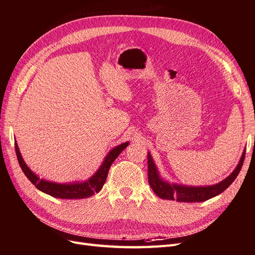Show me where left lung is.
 <instances>
[{"mask_svg": "<svg viewBox=\"0 0 255 255\" xmlns=\"http://www.w3.org/2000/svg\"><path fill=\"white\" fill-rule=\"evenodd\" d=\"M246 149H244L240 160L235 170L225 178L223 181L214 185L206 186H188L181 185L178 183H170V182L162 179L159 174L157 167L153 160L152 155L147 153V177L148 183L151 185L154 193L159 198L167 200H177L179 202H201L210 199L215 196L223 193L230 186L235 179L237 178L240 169L243 167L245 160Z\"/></svg>", "mask_w": 255, "mask_h": 255, "instance_id": "left-lung-1", "label": "left lung"}]
</instances>
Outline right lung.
<instances>
[{"instance_id":"add662e5","label":"right lung","mask_w":255,"mask_h":255,"mask_svg":"<svg viewBox=\"0 0 255 255\" xmlns=\"http://www.w3.org/2000/svg\"><path fill=\"white\" fill-rule=\"evenodd\" d=\"M129 145V142L122 143V144L115 146L114 148L111 149L106 156V158L103 159V162L99 169L94 173V175L82 182H72V183H56V182H51L41 179L37 174H35L33 171L25 164L22 156L19 151V147L17 142L15 141V148H16V155L20 165L23 173L25 174L32 184H34L37 190L41 192L53 196L55 198H61V199H83L88 198L90 196H93L95 193L100 192L102 186L106 183V180L109 173V169L111 165L113 164V161L117 158L124 149H125Z\"/></svg>"}]
</instances>
